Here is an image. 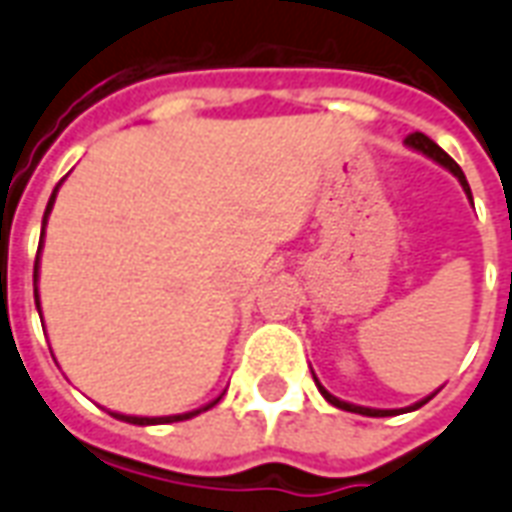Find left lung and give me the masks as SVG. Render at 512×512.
Returning a JSON list of instances; mask_svg holds the SVG:
<instances>
[{
	"label": "left lung",
	"instance_id": "left-lung-1",
	"mask_svg": "<svg viewBox=\"0 0 512 512\" xmlns=\"http://www.w3.org/2000/svg\"><path fill=\"white\" fill-rule=\"evenodd\" d=\"M404 143H407L410 149L420 151V154H426V157H431V160H434V162H439L442 168H448L450 173H453V176H456V179H458V184L464 187V192H467V198L472 200V192H469V184H467V176H464V170L458 168L456 160H450L448 154L439 149L434 140L426 138L423 132H412V135H407V140H404ZM312 377H314V374H312ZM314 382H317V388H320V393H323V396H325V401H331L333 407H339V410H347V412H358V415H369V418H391V415H399V412L418 410V407H423V404H426V401H429L431 396H434V393H431V396H426V399L418 401V404H412V407H407V410H372V407H358V404H350V401L336 399L333 393L325 391L317 377H314Z\"/></svg>",
	"mask_w": 512,
	"mask_h": 512
}]
</instances>
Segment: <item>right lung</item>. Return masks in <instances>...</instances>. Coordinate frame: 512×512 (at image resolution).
<instances>
[{"label":"right lung","instance_id":"1","mask_svg":"<svg viewBox=\"0 0 512 512\" xmlns=\"http://www.w3.org/2000/svg\"><path fill=\"white\" fill-rule=\"evenodd\" d=\"M62 187V181L56 184V189L51 192V200H48V206H45V214H43V236H45V225H48V214H51V208H54V200H56V192ZM43 236H40V246H37V260H34V304H37V312H40V295H37V268H40V252H43ZM222 396L206 404V407H200V410H192V412H181V415H165V418H135V415H121V412H111L113 418L124 420V423H135V426H154V423H179V420H189L200 415V412L211 410Z\"/></svg>","mask_w":512,"mask_h":512}]
</instances>
